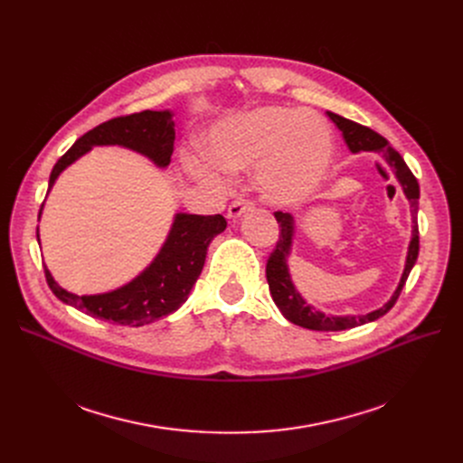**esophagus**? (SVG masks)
<instances>
[{
    "instance_id": "esophagus-1",
    "label": "esophagus",
    "mask_w": 463,
    "mask_h": 463,
    "mask_svg": "<svg viewBox=\"0 0 463 463\" xmlns=\"http://www.w3.org/2000/svg\"><path fill=\"white\" fill-rule=\"evenodd\" d=\"M253 206H255V204H253V201L244 199V197H240V199H236V201H232V203H231V206H229V210H227V215H229L231 219H238L241 213L250 212Z\"/></svg>"
}]
</instances>
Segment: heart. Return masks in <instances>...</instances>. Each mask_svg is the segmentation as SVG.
<instances>
[{
	"instance_id": "heart-1",
	"label": "heart",
	"mask_w": 463,
	"mask_h": 463,
	"mask_svg": "<svg viewBox=\"0 0 463 463\" xmlns=\"http://www.w3.org/2000/svg\"><path fill=\"white\" fill-rule=\"evenodd\" d=\"M334 156L326 121L309 110L260 107L215 126L206 140L212 165H194V175L217 180V168L257 166L262 197L278 206L307 201L325 182Z\"/></svg>"
}]
</instances>
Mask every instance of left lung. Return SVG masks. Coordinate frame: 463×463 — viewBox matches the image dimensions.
Wrapping results in <instances>:
<instances>
[{
    "mask_svg": "<svg viewBox=\"0 0 463 463\" xmlns=\"http://www.w3.org/2000/svg\"><path fill=\"white\" fill-rule=\"evenodd\" d=\"M328 118L337 126V129L342 131L349 150L353 154L356 152H379L384 156L386 163L394 168V173L403 187V193L407 194V199L411 203L412 208V238L409 244V253H407V262H405V270L402 276V281L396 288L394 297L388 300V304H384L383 307L368 313V315H349V317H334V315H325L321 311H317L315 307H311L309 304H306V300L298 295V290L295 288L293 281H290L288 276V269H287V257L290 251V241H293V215L287 212H274L276 222L279 223V238L278 244L272 250L269 260H266V279H269V287L272 298L278 306V309L283 313V317L290 323H295L302 328H309V330H319V332H337V330H347V328H354L360 325L372 323L386 311H391L392 306L396 304L402 288L407 281V276L411 272L412 266L417 262L419 257V223H417V212H419V197H420V189H419V182L415 178V175L411 173L409 166L405 165L403 157L388 146L386 138L381 137L379 133H375L373 129L360 126L356 121H351L344 116H337L334 112H328Z\"/></svg>",
    "mask_w": 463,
    "mask_h": 463,
    "instance_id": "obj_1",
    "label": "left lung"
}]
</instances>
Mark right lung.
Segmentation results:
<instances>
[{"label": "right lung", "instance_id": "obj_1", "mask_svg": "<svg viewBox=\"0 0 463 463\" xmlns=\"http://www.w3.org/2000/svg\"><path fill=\"white\" fill-rule=\"evenodd\" d=\"M170 116L173 114L168 110H142L116 116L93 128L58 159L51 173L48 189L52 187L61 170L84 156L91 146L119 144L148 156L159 166H166L175 150V124L170 121ZM227 222L222 213H178L168 240L150 269L129 285L107 295L79 297L67 293L52 279L46 266L44 278L61 302L84 311L90 317L116 325L142 326L176 311L187 300L191 287L203 272L210 241L213 236L223 232Z\"/></svg>", "mask_w": 463, "mask_h": 463}]
</instances>
